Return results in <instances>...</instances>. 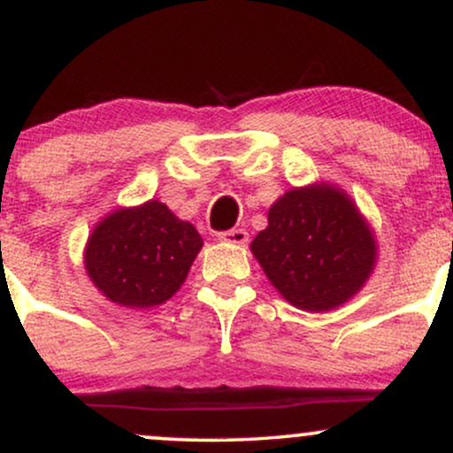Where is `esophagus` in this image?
Instances as JSON below:
<instances>
[{
    "label": "esophagus",
    "mask_w": 453,
    "mask_h": 453,
    "mask_svg": "<svg viewBox=\"0 0 453 453\" xmlns=\"http://www.w3.org/2000/svg\"><path fill=\"white\" fill-rule=\"evenodd\" d=\"M221 242H230V244H247L249 241V232L242 230V227H234V230H226L217 234Z\"/></svg>",
    "instance_id": "esophagus-1"
}]
</instances>
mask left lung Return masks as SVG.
I'll return each mask as SVG.
<instances>
[{
    "label": "left lung",
    "instance_id": "left-lung-1",
    "mask_svg": "<svg viewBox=\"0 0 453 453\" xmlns=\"http://www.w3.org/2000/svg\"><path fill=\"white\" fill-rule=\"evenodd\" d=\"M251 251L288 303L319 313L362 288L377 247L349 197L317 185L274 202L268 227L257 234Z\"/></svg>",
    "mask_w": 453,
    "mask_h": 453
}]
</instances>
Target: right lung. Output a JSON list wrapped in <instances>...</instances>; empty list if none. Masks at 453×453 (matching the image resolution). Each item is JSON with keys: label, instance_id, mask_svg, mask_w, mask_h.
Listing matches in <instances>:
<instances>
[{"label": "right lung", "instance_id": "obj_1", "mask_svg": "<svg viewBox=\"0 0 453 453\" xmlns=\"http://www.w3.org/2000/svg\"><path fill=\"white\" fill-rule=\"evenodd\" d=\"M200 249L202 236L191 223L150 200L100 221L87 242L85 266L108 300L149 309L173 298Z\"/></svg>", "mask_w": 453, "mask_h": 453}]
</instances>
